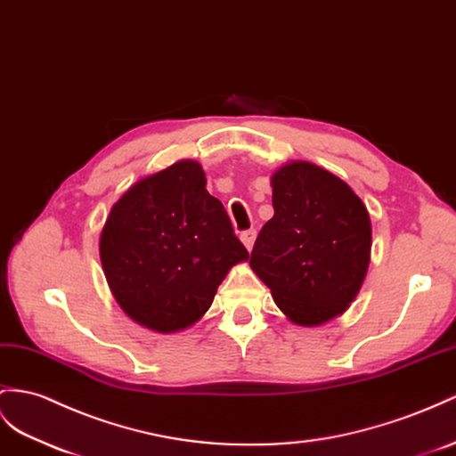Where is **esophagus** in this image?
Masks as SVG:
<instances>
[{
	"label": "esophagus",
	"instance_id": "obj_1",
	"mask_svg": "<svg viewBox=\"0 0 456 456\" xmlns=\"http://www.w3.org/2000/svg\"><path fill=\"white\" fill-rule=\"evenodd\" d=\"M240 240H242L244 247H247V250L250 252V250H252V247H254V240H256V231H254V229L244 231L242 235H240Z\"/></svg>",
	"mask_w": 456,
	"mask_h": 456
}]
</instances>
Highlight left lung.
Returning <instances> with one entry per match:
<instances>
[{
  "label": "left lung",
  "instance_id": "obj_1",
  "mask_svg": "<svg viewBox=\"0 0 456 456\" xmlns=\"http://www.w3.org/2000/svg\"><path fill=\"white\" fill-rule=\"evenodd\" d=\"M273 217L254 242L250 267L285 316L305 328L345 314L364 283L371 224L350 186L310 161L272 175Z\"/></svg>",
  "mask_w": 456,
  "mask_h": 456
}]
</instances>
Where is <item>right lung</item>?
<instances>
[{
  "mask_svg": "<svg viewBox=\"0 0 456 456\" xmlns=\"http://www.w3.org/2000/svg\"><path fill=\"white\" fill-rule=\"evenodd\" d=\"M111 295L128 318L158 333L191 328L248 252L194 159L136 181L111 206L100 235Z\"/></svg>",
  "mask_w": 456,
  "mask_h": 456,
  "instance_id": "add662e5",
  "label": "right lung"
}]
</instances>
